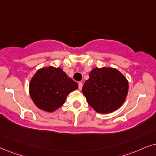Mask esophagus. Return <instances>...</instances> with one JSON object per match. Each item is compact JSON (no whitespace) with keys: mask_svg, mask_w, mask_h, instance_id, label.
Segmentation results:
<instances>
[{"mask_svg":"<svg viewBox=\"0 0 156 156\" xmlns=\"http://www.w3.org/2000/svg\"><path fill=\"white\" fill-rule=\"evenodd\" d=\"M82 88H83V83L79 82V83H78V88H79L80 90H81Z\"/></svg>","mask_w":156,"mask_h":156,"instance_id":"34e87169","label":"esophagus"}]
</instances>
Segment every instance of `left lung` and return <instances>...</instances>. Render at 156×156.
<instances>
[{
  "instance_id": "left-lung-1",
  "label": "left lung",
  "mask_w": 156,
  "mask_h": 156,
  "mask_svg": "<svg viewBox=\"0 0 156 156\" xmlns=\"http://www.w3.org/2000/svg\"><path fill=\"white\" fill-rule=\"evenodd\" d=\"M82 91L88 103L100 113H109L119 108L127 96L128 83L121 73L112 68H95Z\"/></svg>"
}]
</instances>
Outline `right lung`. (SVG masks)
Returning <instances> with one entry per match:
<instances>
[{
  "instance_id": "add662e5",
  "label": "right lung",
  "mask_w": 156,
  "mask_h": 156,
  "mask_svg": "<svg viewBox=\"0 0 156 156\" xmlns=\"http://www.w3.org/2000/svg\"><path fill=\"white\" fill-rule=\"evenodd\" d=\"M78 88V84L61 68H41L36 73L29 85L31 98L43 111L53 112L63 105L66 97Z\"/></svg>"
}]
</instances>
